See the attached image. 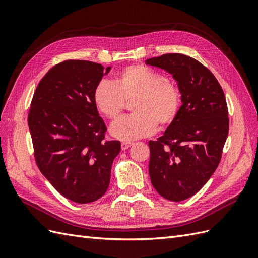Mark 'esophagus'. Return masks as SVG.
Returning <instances> with one entry per match:
<instances>
[{
  "mask_svg": "<svg viewBox=\"0 0 258 258\" xmlns=\"http://www.w3.org/2000/svg\"><path fill=\"white\" fill-rule=\"evenodd\" d=\"M131 145H132V143H129V142H122V143L120 144V146H121V150H122V151H126V150H128V148H129Z\"/></svg>",
  "mask_w": 258,
  "mask_h": 258,
  "instance_id": "obj_1",
  "label": "esophagus"
}]
</instances>
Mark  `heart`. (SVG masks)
<instances>
[{
  "label": "heart",
  "mask_w": 258,
  "mask_h": 258,
  "mask_svg": "<svg viewBox=\"0 0 258 258\" xmlns=\"http://www.w3.org/2000/svg\"><path fill=\"white\" fill-rule=\"evenodd\" d=\"M134 115L123 117L111 127V135L124 142L152 136L173 123L181 108V93L165 76L144 66H131L116 75L114 83L102 80L93 90V102L106 118H118L124 101Z\"/></svg>",
  "instance_id": "1"
}]
</instances>
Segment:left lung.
Returning <instances> with one entry per match:
<instances>
[{
    "mask_svg": "<svg viewBox=\"0 0 258 258\" xmlns=\"http://www.w3.org/2000/svg\"><path fill=\"white\" fill-rule=\"evenodd\" d=\"M145 63L172 74L182 96L174 122L148 142L154 188L163 198L182 201L205 186L221 161L229 130L227 103L215 76L196 59L166 53Z\"/></svg>",
    "mask_w": 258,
    "mask_h": 258,
    "instance_id": "8db88e82",
    "label": "left lung"
}]
</instances>
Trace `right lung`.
Masks as SVG:
<instances>
[{
  "mask_svg": "<svg viewBox=\"0 0 258 258\" xmlns=\"http://www.w3.org/2000/svg\"><path fill=\"white\" fill-rule=\"evenodd\" d=\"M111 71L96 62L67 60L38 83L28 123L34 157L43 175L77 204L100 199L110 185L119 141H104L106 127L93 90Z\"/></svg>",
  "mask_w": 258,
  "mask_h": 258,
  "instance_id": "add662e5",
  "label": "right lung"
}]
</instances>
